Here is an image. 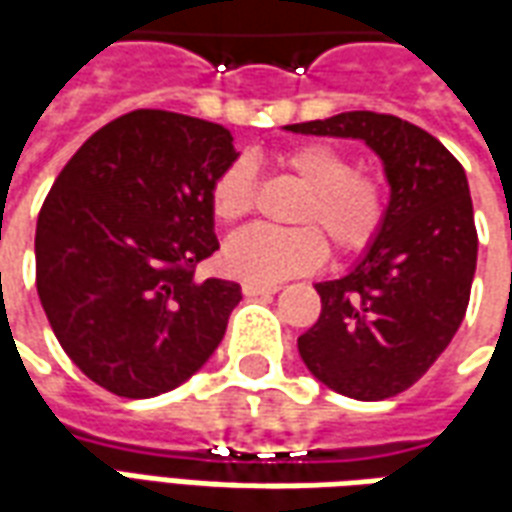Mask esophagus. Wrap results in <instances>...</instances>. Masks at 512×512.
Returning a JSON list of instances; mask_svg holds the SVG:
<instances>
[{"instance_id": "34e87169", "label": "esophagus", "mask_w": 512, "mask_h": 512, "mask_svg": "<svg viewBox=\"0 0 512 512\" xmlns=\"http://www.w3.org/2000/svg\"><path fill=\"white\" fill-rule=\"evenodd\" d=\"M277 291H280L277 285H252V282H244V296H268V293Z\"/></svg>"}]
</instances>
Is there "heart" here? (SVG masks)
<instances>
[{"mask_svg":"<svg viewBox=\"0 0 512 512\" xmlns=\"http://www.w3.org/2000/svg\"><path fill=\"white\" fill-rule=\"evenodd\" d=\"M280 163L293 180L307 188V196L296 210V221L318 224L341 255L363 252L377 238L385 219L382 185L366 174H355L338 149L324 144L296 146L280 157ZM252 202L255 171L246 160H235L213 182V216L232 224L244 219L252 210ZM324 257L327 244L316 227H249L224 244L221 266L235 280L277 285L296 274L316 271Z\"/></svg>","mask_w":512,"mask_h":512,"instance_id":"heart-1","label":"heart"}]
</instances>
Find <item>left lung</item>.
<instances>
[{
  "instance_id": "8db88e82",
  "label": "left lung",
  "mask_w": 512,
  "mask_h": 512,
  "mask_svg": "<svg viewBox=\"0 0 512 512\" xmlns=\"http://www.w3.org/2000/svg\"><path fill=\"white\" fill-rule=\"evenodd\" d=\"M282 130L363 141L380 157V232L343 277L316 282L321 316L299 335V357L335 393L391 399L427 374L466 316L477 268L466 171L430 132L385 113L349 110Z\"/></svg>"
}]
</instances>
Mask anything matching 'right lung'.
Masks as SVG:
<instances>
[{
	"label": "right lung",
	"mask_w": 512,
	"mask_h": 512,
	"mask_svg": "<svg viewBox=\"0 0 512 512\" xmlns=\"http://www.w3.org/2000/svg\"><path fill=\"white\" fill-rule=\"evenodd\" d=\"M235 160L221 124L132 110L60 171L35 227V280L88 380L149 399L213 357L241 285L199 282L194 266L219 249L210 191Z\"/></svg>",
	"instance_id": "add662e5"
}]
</instances>
